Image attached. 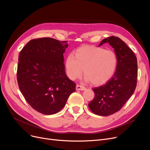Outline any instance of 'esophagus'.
<instances>
[{
  "instance_id": "1",
  "label": "esophagus",
  "mask_w": 150,
  "mask_h": 150,
  "mask_svg": "<svg viewBox=\"0 0 150 150\" xmlns=\"http://www.w3.org/2000/svg\"><path fill=\"white\" fill-rule=\"evenodd\" d=\"M76 91H84V90H85V88L83 87V86L77 84L76 86Z\"/></svg>"
}]
</instances>
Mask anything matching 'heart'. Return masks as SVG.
Wrapping results in <instances>:
<instances>
[{
	"label": "heart",
	"instance_id": "1",
	"mask_svg": "<svg viewBox=\"0 0 150 150\" xmlns=\"http://www.w3.org/2000/svg\"><path fill=\"white\" fill-rule=\"evenodd\" d=\"M66 74L71 80L79 77L83 69L85 80L98 86L109 81L114 75L118 58L116 53L102 47L86 45L69 54L65 60Z\"/></svg>",
	"mask_w": 150,
	"mask_h": 150
}]
</instances>
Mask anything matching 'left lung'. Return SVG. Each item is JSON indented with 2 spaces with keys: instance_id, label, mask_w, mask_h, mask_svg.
<instances>
[{
  "instance_id": "left-lung-1",
  "label": "left lung",
  "mask_w": 150,
  "mask_h": 150,
  "mask_svg": "<svg viewBox=\"0 0 150 150\" xmlns=\"http://www.w3.org/2000/svg\"><path fill=\"white\" fill-rule=\"evenodd\" d=\"M109 43L116 53L118 65L113 76L105 84L93 88L95 97L89 103L94 114L108 116L119 111L135 91L137 78V58L119 38L111 36L98 46Z\"/></svg>"
}]
</instances>
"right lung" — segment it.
Masks as SVG:
<instances>
[{
    "label": "right lung",
    "instance_id": "obj_1",
    "mask_svg": "<svg viewBox=\"0 0 150 150\" xmlns=\"http://www.w3.org/2000/svg\"><path fill=\"white\" fill-rule=\"evenodd\" d=\"M68 45L50 38L32 39L19 53V89L28 103L41 114L58 112L75 91V83L65 72L63 53Z\"/></svg>",
    "mask_w": 150,
    "mask_h": 150
}]
</instances>
